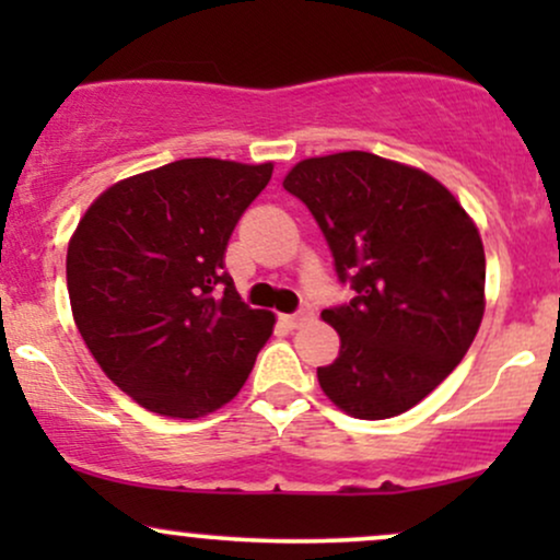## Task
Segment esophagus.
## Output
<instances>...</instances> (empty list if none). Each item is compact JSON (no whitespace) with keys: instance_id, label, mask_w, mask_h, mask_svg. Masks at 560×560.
Masks as SVG:
<instances>
[{"instance_id":"1","label":"esophagus","mask_w":560,"mask_h":560,"mask_svg":"<svg viewBox=\"0 0 560 560\" xmlns=\"http://www.w3.org/2000/svg\"><path fill=\"white\" fill-rule=\"evenodd\" d=\"M311 318H313L311 307H302V311H298V313H289V316H281V320L292 326V329H298V326H302V324H305V320H311Z\"/></svg>"}]
</instances>
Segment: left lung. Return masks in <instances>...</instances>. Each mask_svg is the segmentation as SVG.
Listing matches in <instances>:
<instances>
[{
    "label": "left lung",
    "mask_w": 560,
    "mask_h": 560,
    "mask_svg": "<svg viewBox=\"0 0 560 560\" xmlns=\"http://www.w3.org/2000/svg\"><path fill=\"white\" fill-rule=\"evenodd\" d=\"M284 189L324 231L355 298L320 313L339 355L318 369L324 395L352 419L400 416L450 376L485 316L477 223L427 171L371 155L300 160Z\"/></svg>",
    "instance_id": "left-lung-1"
}]
</instances>
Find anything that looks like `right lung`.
Instances as JSON below:
<instances>
[{"label":"right lung","instance_id":"add662e5","mask_svg":"<svg viewBox=\"0 0 560 560\" xmlns=\"http://www.w3.org/2000/svg\"><path fill=\"white\" fill-rule=\"evenodd\" d=\"M273 163L189 158L113 184L68 242V294L83 342L131 400L199 419L234 400L271 337L223 255Z\"/></svg>","mask_w":560,"mask_h":560}]
</instances>
